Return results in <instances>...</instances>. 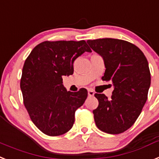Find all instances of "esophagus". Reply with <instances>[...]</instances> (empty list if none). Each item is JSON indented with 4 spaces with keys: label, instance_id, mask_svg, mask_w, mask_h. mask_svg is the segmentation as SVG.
Returning <instances> with one entry per match:
<instances>
[{
    "label": "esophagus",
    "instance_id": "1",
    "mask_svg": "<svg viewBox=\"0 0 159 159\" xmlns=\"http://www.w3.org/2000/svg\"><path fill=\"white\" fill-rule=\"evenodd\" d=\"M88 94H89V96H94L95 93H94V92H93V91L89 90V91H88Z\"/></svg>",
    "mask_w": 159,
    "mask_h": 159
}]
</instances>
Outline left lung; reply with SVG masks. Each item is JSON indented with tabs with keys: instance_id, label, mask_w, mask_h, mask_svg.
Listing matches in <instances>:
<instances>
[{
	"instance_id": "1",
	"label": "left lung",
	"mask_w": 159,
	"mask_h": 159,
	"mask_svg": "<svg viewBox=\"0 0 159 159\" xmlns=\"http://www.w3.org/2000/svg\"><path fill=\"white\" fill-rule=\"evenodd\" d=\"M87 43L104 59L106 69L102 80L113 84L110 99L95 94L99 101L93 110L96 126L108 134L125 132L136 121L147 100L151 80L147 59L138 47L124 40L100 39Z\"/></svg>"
}]
</instances>
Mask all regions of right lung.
<instances>
[{
  "label": "right lung",
  "mask_w": 159,
  "mask_h": 159,
  "mask_svg": "<svg viewBox=\"0 0 159 159\" xmlns=\"http://www.w3.org/2000/svg\"><path fill=\"white\" fill-rule=\"evenodd\" d=\"M92 52L84 40L43 42L25 60L21 79L24 104L31 120L49 136H59L72 128L75 111L82 106L88 91L72 93L63 84V75L73 74L74 61Z\"/></svg>",
  "instance_id": "add662e5"
}]
</instances>
